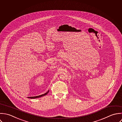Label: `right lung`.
<instances>
[{
    "label": "right lung",
    "instance_id": "1",
    "mask_svg": "<svg viewBox=\"0 0 122 122\" xmlns=\"http://www.w3.org/2000/svg\"><path fill=\"white\" fill-rule=\"evenodd\" d=\"M49 90L46 92L45 93V94H42V95H39V96H34V97H29L28 98H38V97H42V96H45L48 93H49Z\"/></svg>",
    "mask_w": 122,
    "mask_h": 122
}]
</instances>
